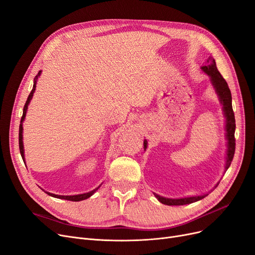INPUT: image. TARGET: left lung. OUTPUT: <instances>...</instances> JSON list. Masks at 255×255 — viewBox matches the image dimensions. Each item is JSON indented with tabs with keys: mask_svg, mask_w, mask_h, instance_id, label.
<instances>
[{
	"mask_svg": "<svg viewBox=\"0 0 255 255\" xmlns=\"http://www.w3.org/2000/svg\"><path fill=\"white\" fill-rule=\"evenodd\" d=\"M201 70L209 76L210 82H212L215 91L219 97L220 103L222 104L223 113L225 116V131H226V139H227V151H226V163H225V170L229 168V165L234 158L235 151H236V139H235V131H236V120H235V113L232 110V98L231 93L228 87L227 82L220 74V72L217 69L215 59L209 56L206 60V64L201 66ZM148 141L147 139L143 140V149H147ZM219 184V183H218ZM217 184V185H218ZM217 185L215 187H217ZM208 194L200 195V196H192V197H184L179 199H171L165 198L162 196H159L154 193V196L156 197L157 200L165 205H184L190 204L196 201L201 200L204 197H206Z\"/></svg>",
	"mask_w": 255,
	"mask_h": 255,
	"instance_id": "8db88e82",
	"label": "left lung"
}]
</instances>
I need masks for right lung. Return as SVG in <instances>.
Returning <instances> with one entry per match:
<instances>
[{
    "instance_id": "obj_1",
    "label": "right lung",
    "mask_w": 255,
    "mask_h": 255,
    "mask_svg": "<svg viewBox=\"0 0 255 255\" xmlns=\"http://www.w3.org/2000/svg\"><path fill=\"white\" fill-rule=\"evenodd\" d=\"M41 74V71L38 72V74L35 76L34 78V81H33V88L32 91L27 99L26 101V104L24 106V110H23V117H21V120H20V124H19V133H18V143H19V152H20V155H21V158H23L24 162H25V150H24V143H23V122L25 121V118H26V114H27V109H28V105L29 103L31 102L32 100V97H33V94H34L35 92V88H36V82H37V79L38 77L40 76ZM101 185H99L98 187H96L95 190L88 192V193H84V194H79V195H73V196H62V195H55V194H52V193H49V192H46L49 196L51 197H54V198H58V199H64V200H70V201H82V200H85V199L90 198L91 196H93L96 191L100 187Z\"/></svg>"
}]
</instances>
